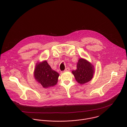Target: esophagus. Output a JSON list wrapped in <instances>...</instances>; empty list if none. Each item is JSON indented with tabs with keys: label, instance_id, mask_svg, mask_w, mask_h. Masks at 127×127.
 Segmentation results:
<instances>
[{
	"label": "esophagus",
	"instance_id": "obj_1",
	"mask_svg": "<svg viewBox=\"0 0 127 127\" xmlns=\"http://www.w3.org/2000/svg\"><path fill=\"white\" fill-rule=\"evenodd\" d=\"M70 70V69H69V68H68V67H67V68H65V69L64 70V72H66V71H69Z\"/></svg>",
	"mask_w": 127,
	"mask_h": 127
}]
</instances>
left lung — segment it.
Returning <instances> with one entry per match:
<instances>
[{
    "label": "left lung",
    "mask_w": 127,
    "mask_h": 127,
    "mask_svg": "<svg viewBox=\"0 0 127 127\" xmlns=\"http://www.w3.org/2000/svg\"><path fill=\"white\" fill-rule=\"evenodd\" d=\"M76 81L81 84H85L91 80L95 73L94 66L87 60L79 58L77 63V69L72 71Z\"/></svg>",
    "instance_id": "left-lung-1"
}]
</instances>
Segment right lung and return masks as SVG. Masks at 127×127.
<instances>
[{
	"mask_svg": "<svg viewBox=\"0 0 127 127\" xmlns=\"http://www.w3.org/2000/svg\"><path fill=\"white\" fill-rule=\"evenodd\" d=\"M34 79L45 88L54 86L58 82L59 74L53 70L46 60L36 63L33 72Z\"/></svg>",
	"mask_w": 127,
	"mask_h": 127,
	"instance_id": "right-lung-1",
	"label": "right lung"
}]
</instances>
